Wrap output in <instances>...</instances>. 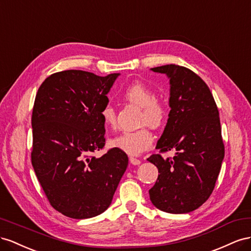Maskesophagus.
Instances as JSON below:
<instances>
[{"label": "esophagus", "mask_w": 251, "mask_h": 251, "mask_svg": "<svg viewBox=\"0 0 251 251\" xmlns=\"http://www.w3.org/2000/svg\"><path fill=\"white\" fill-rule=\"evenodd\" d=\"M129 162L132 164V165H140L141 164V161L137 159V157H133V156L129 157Z\"/></svg>", "instance_id": "obj_1"}]
</instances>
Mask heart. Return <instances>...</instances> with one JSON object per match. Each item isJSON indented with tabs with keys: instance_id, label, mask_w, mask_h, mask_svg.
I'll return each mask as SVG.
<instances>
[{
	"instance_id": "b5f03b06",
	"label": "heart",
	"mask_w": 251,
	"mask_h": 251,
	"mask_svg": "<svg viewBox=\"0 0 251 251\" xmlns=\"http://www.w3.org/2000/svg\"><path fill=\"white\" fill-rule=\"evenodd\" d=\"M124 97L128 101L142 108L140 118L141 125L159 128L166 122L169 113L167 104L163 100L156 99L155 92L146 84L141 82L130 84L125 89ZM101 117L107 127H116L117 114L110 104L103 107ZM153 139L151 131L147 127H143L134 131L122 132L111 139V145L127 153L137 155L151 147Z\"/></svg>"
}]
</instances>
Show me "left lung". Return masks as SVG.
I'll use <instances>...</instances> for the list:
<instances>
[{
  "label": "left lung",
  "mask_w": 251,
  "mask_h": 251,
  "mask_svg": "<svg viewBox=\"0 0 251 251\" xmlns=\"http://www.w3.org/2000/svg\"><path fill=\"white\" fill-rule=\"evenodd\" d=\"M151 70L165 74L170 84L169 118L156 149L176 155L147 159L160 174L150 201L162 211L188 213L210 197L224 159L219 110L208 86L190 69L170 64Z\"/></svg>",
  "instance_id": "left-lung-1"
}]
</instances>
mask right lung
Here are the masks:
<instances>
[{"label":"right lung","instance_id":"add662e5","mask_svg":"<svg viewBox=\"0 0 251 251\" xmlns=\"http://www.w3.org/2000/svg\"><path fill=\"white\" fill-rule=\"evenodd\" d=\"M119 75L60 71L35 96L31 163L50 205L66 217L82 220L104 212L127 168L128 156L117 147L92 155L105 145L101 110Z\"/></svg>","mask_w":251,"mask_h":251}]
</instances>
